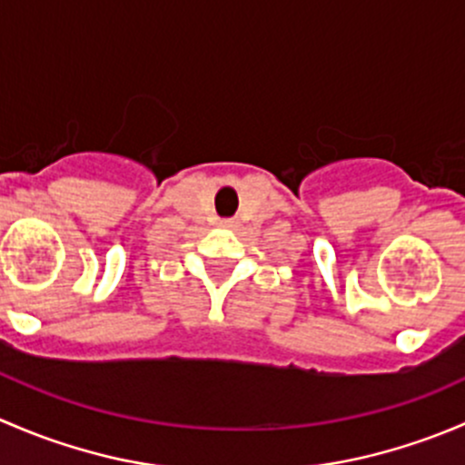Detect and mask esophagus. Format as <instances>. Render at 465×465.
I'll return each instance as SVG.
<instances>
[{
	"instance_id": "34e87169",
	"label": "esophagus",
	"mask_w": 465,
	"mask_h": 465,
	"mask_svg": "<svg viewBox=\"0 0 465 465\" xmlns=\"http://www.w3.org/2000/svg\"><path fill=\"white\" fill-rule=\"evenodd\" d=\"M220 227H236V220H233V218H223V220H220Z\"/></svg>"
}]
</instances>
